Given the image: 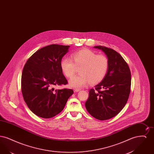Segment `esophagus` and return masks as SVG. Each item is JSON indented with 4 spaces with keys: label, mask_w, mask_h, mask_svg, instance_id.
I'll return each instance as SVG.
<instances>
[{
    "label": "esophagus",
    "mask_w": 154,
    "mask_h": 154,
    "mask_svg": "<svg viewBox=\"0 0 154 154\" xmlns=\"http://www.w3.org/2000/svg\"><path fill=\"white\" fill-rule=\"evenodd\" d=\"M74 90V91H75V92H79V91H80L81 89H79V88H75Z\"/></svg>",
    "instance_id": "1"
}]
</instances>
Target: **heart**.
<instances>
[{
  "label": "heart",
  "mask_w": 154,
  "mask_h": 154,
  "mask_svg": "<svg viewBox=\"0 0 154 154\" xmlns=\"http://www.w3.org/2000/svg\"><path fill=\"white\" fill-rule=\"evenodd\" d=\"M73 60L64 58L60 63V67L65 75L71 78L80 69V74L69 81L72 87H82L89 82L95 85L100 82L107 73L109 61L103 55H97L88 49H82L75 52L72 55ZM74 62H73L72 61Z\"/></svg>",
  "instance_id": "1"
}]
</instances>
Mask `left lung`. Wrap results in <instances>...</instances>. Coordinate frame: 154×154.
<instances>
[{
	"label": "left lung",
	"mask_w": 154,
	"mask_h": 154,
	"mask_svg": "<svg viewBox=\"0 0 154 154\" xmlns=\"http://www.w3.org/2000/svg\"><path fill=\"white\" fill-rule=\"evenodd\" d=\"M106 55L109 66L105 77L95 88L91 89L85 102L88 112L99 120L115 117L127 102L131 86V74L122 56L115 50L104 47L95 46Z\"/></svg>",
	"instance_id": "8db88e82"
}]
</instances>
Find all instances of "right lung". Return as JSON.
Segmentation results:
<instances>
[{
	"label": "right lung",
	"mask_w": 154,
	"mask_h": 154,
	"mask_svg": "<svg viewBox=\"0 0 154 154\" xmlns=\"http://www.w3.org/2000/svg\"><path fill=\"white\" fill-rule=\"evenodd\" d=\"M69 45L51 44L35 52L22 70L21 89L23 99L30 111L38 117L50 118L63 110L73 94L71 89L54 90L66 85L60 63Z\"/></svg>",
	"instance_id": "obj_1"
}]
</instances>
